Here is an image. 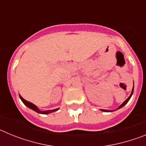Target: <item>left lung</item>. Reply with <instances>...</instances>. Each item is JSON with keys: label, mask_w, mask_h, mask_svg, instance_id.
<instances>
[{"label": "left lung", "mask_w": 146, "mask_h": 146, "mask_svg": "<svg viewBox=\"0 0 146 146\" xmlns=\"http://www.w3.org/2000/svg\"><path fill=\"white\" fill-rule=\"evenodd\" d=\"M133 91H134V86H133V88H132V91H131V94H130V96H129L128 98H127V99H126V100H125V101L123 102L122 103V104H121V105H120V107L118 108V109H119V108H123V107L124 106L125 104H126V103L128 102L130 98H131V95H132V94H133ZM102 110V111H103V112H113V111H111V110Z\"/></svg>", "instance_id": "1"}]
</instances>
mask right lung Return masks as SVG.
Returning a JSON list of instances; mask_svg holds the SVG:
<instances>
[{
    "instance_id": "obj_1",
    "label": "right lung",
    "mask_w": 146,
    "mask_h": 146,
    "mask_svg": "<svg viewBox=\"0 0 146 146\" xmlns=\"http://www.w3.org/2000/svg\"><path fill=\"white\" fill-rule=\"evenodd\" d=\"M20 98L21 99V100L23 101V102L24 103V104L26 105L28 108H31V109L33 110L34 111H36V113H41V114H49V113H53V112H55V111H57L59 109V108H57V109H55V110H47V111H41V110H38V108H37L35 104H33V103L31 102H28L27 100H25V99H23V97H22L20 95Z\"/></svg>"
}]
</instances>
